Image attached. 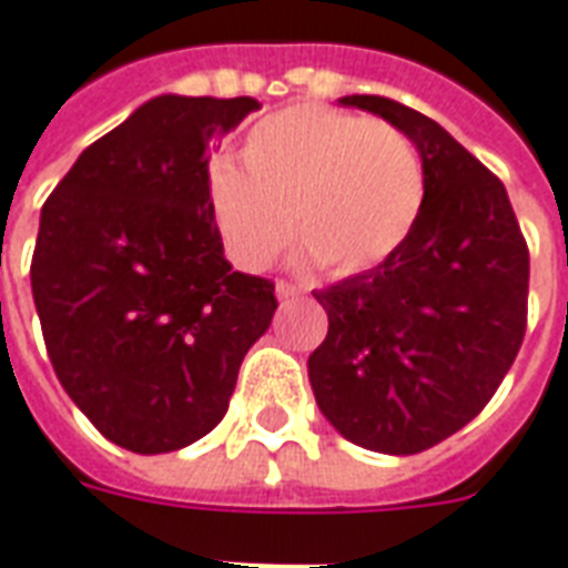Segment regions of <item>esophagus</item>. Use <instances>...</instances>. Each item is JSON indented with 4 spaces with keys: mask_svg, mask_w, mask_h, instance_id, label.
I'll use <instances>...</instances> for the list:
<instances>
[{
    "mask_svg": "<svg viewBox=\"0 0 568 568\" xmlns=\"http://www.w3.org/2000/svg\"><path fill=\"white\" fill-rule=\"evenodd\" d=\"M275 293L281 303H287V300H293V296H300V287H296V284H291V281H277Z\"/></svg>",
    "mask_w": 568,
    "mask_h": 568,
    "instance_id": "obj_1",
    "label": "esophagus"
}]
</instances>
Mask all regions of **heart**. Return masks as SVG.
I'll use <instances>...</instances> for the list:
<instances>
[{
  "label": "heart",
  "instance_id": "1",
  "mask_svg": "<svg viewBox=\"0 0 568 568\" xmlns=\"http://www.w3.org/2000/svg\"><path fill=\"white\" fill-rule=\"evenodd\" d=\"M241 168L207 174L213 226L229 260L263 272L293 241L329 277L361 275L392 256L425 204L413 140L379 119L329 106H291L256 122Z\"/></svg>",
  "mask_w": 568,
  "mask_h": 568
}]
</instances>
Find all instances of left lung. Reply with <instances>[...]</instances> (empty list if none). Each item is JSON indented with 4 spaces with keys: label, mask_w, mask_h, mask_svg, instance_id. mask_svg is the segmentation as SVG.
<instances>
[{
    "label": "left lung",
    "mask_w": 568,
    "mask_h": 568,
    "mask_svg": "<svg viewBox=\"0 0 568 568\" xmlns=\"http://www.w3.org/2000/svg\"><path fill=\"white\" fill-rule=\"evenodd\" d=\"M342 103L376 112L416 143L425 204L385 263L315 291L329 327L308 379L345 440L413 456L465 428L514 364L529 247L501 180L434 119L379 94Z\"/></svg>",
    "instance_id": "left-lung-1"
}]
</instances>
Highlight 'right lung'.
<instances>
[{
    "label": "right lung",
    "instance_id": "right-lung-1",
    "mask_svg": "<svg viewBox=\"0 0 568 568\" xmlns=\"http://www.w3.org/2000/svg\"><path fill=\"white\" fill-rule=\"evenodd\" d=\"M253 98L164 94L84 149L42 204L33 300L63 392L140 456L195 444L226 416L275 284L223 256L207 149Z\"/></svg>",
    "mask_w": 568,
    "mask_h": 568
}]
</instances>
